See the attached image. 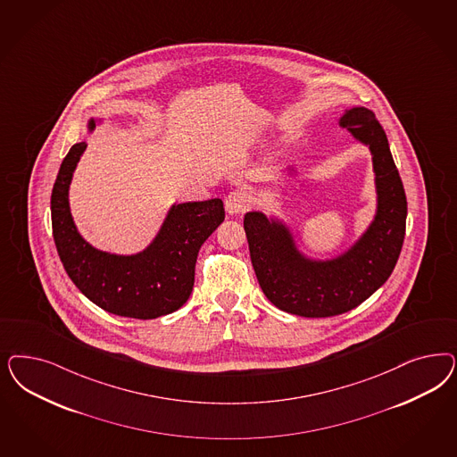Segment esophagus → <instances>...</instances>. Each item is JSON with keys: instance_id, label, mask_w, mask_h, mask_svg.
Masks as SVG:
<instances>
[{"instance_id": "1", "label": "esophagus", "mask_w": 457, "mask_h": 457, "mask_svg": "<svg viewBox=\"0 0 457 457\" xmlns=\"http://www.w3.org/2000/svg\"><path fill=\"white\" fill-rule=\"evenodd\" d=\"M252 205V195L247 190H234L225 198V208L230 215L244 213Z\"/></svg>"}]
</instances>
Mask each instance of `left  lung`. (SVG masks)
<instances>
[{
	"label": "left lung",
	"mask_w": 457,
	"mask_h": 457,
	"mask_svg": "<svg viewBox=\"0 0 457 457\" xmlns=\"http://www.w3.org/2000/svg\"><path fill=\"white\" fill-rule=\"evenodd\" d=\"M339 126L369 146L377 188L375 217L350 249L333 259H311L297 249L284 221L267 219L262 212L244 217L252 265L265 297L304 318L343 314L369 299L390 278L405 237L407 198L380 122L367 107H353L345 111Z\"/></svg>",
	"instance_id": "obj_1"
}]
</instances>
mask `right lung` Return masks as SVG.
Masks as SVG:
<instances>
[{
  "mask_svg": "<svg viewBox=\"0 0 457 457\" xmlns=\"http://www.w3.org/2000/svg\"><path fill=\"white\" fill-rule=\"evenodd\" d=\"M101 122L90 118L88 133ZM87 143L71 147L52 190V228L60 261L79 291L107 312L154 320L179 310L192 295L196 255L225 219L220 198L171 205L143 252L118 255L92 247L75 227L69 188Z\"/></svg>",
  "mask_w": 457,
  "mask_h": 457,
  "instance_id": "obj_1",
  "label": "right lung"
}]
</instances>
